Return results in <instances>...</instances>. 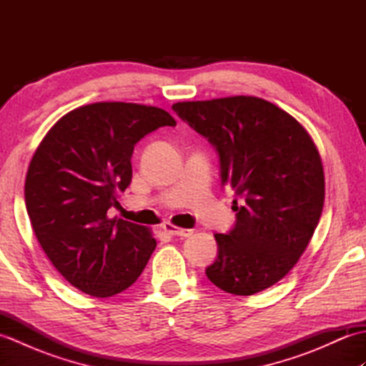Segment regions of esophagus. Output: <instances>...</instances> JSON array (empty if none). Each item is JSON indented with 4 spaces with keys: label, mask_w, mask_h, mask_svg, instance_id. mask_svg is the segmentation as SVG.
I'll use <instances>...</instances> for the list:
<instances>
[{
    "label": "esophagus",
    "mask_w": 366,
    "mask_h": 366,
    "mask_svg": "<svg viewBox=\"0 0 366 366\" xmlns=\"http://www.w3.org/2000/svg\"><path fill=\"white\" fill-rule=\"evenodd\" d=\"M163 229H165L168 234H171V236H177V237H189V236H192V229H184V228H177V227H174V224H171V223H165L163 224Z\"/></svg>",
    "instance_id": "34e87169"
}]
</instances>
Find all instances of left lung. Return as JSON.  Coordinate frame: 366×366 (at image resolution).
<instances>
[{"label": "left lung", "mask_w": 366, "mask_h": 366, "mask_svg": "<svg viewBox=\"0 0 366 366\" xmlns=\"http://www.w3.org/2000/svg\"><path fill=\"white\" fill-rule=\"evenodd\" d=\"M173 110L214 146L222 187L236 195V223L214 234L219 252L207 278L234 295L275 285L321 219L324 171L312 138L291 114L258 97L179 102Z\"/></svg>", "instance_id": "1"}]
</instances>
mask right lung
<instances>
[{
  "label": "right lung",
  "mask_w": 366,
  "mask_h": 366,
  "mask_svg": "<svg viewBox=\"0 0 366 366\" xmlns=\"http://www.w3.org/2000/svg\"><path fill=\"white\" fill-rule=\"evenodd\" d=\"M174 127L157 107L99 102L63 116L29 163L25 204L34 234L76 290L112 297L137 282L154 252L144 227L110 220L132 181L134 147L159 127Z\"/></svg>",
  "instance_id": "obj_1"
}]
</instances>
